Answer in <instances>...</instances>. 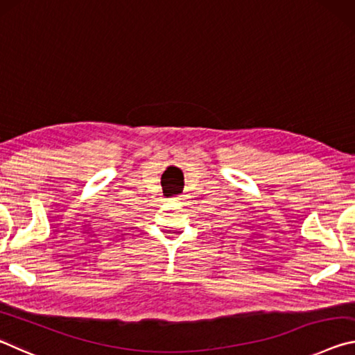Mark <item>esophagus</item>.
Returning a JSON list of instances; mask_svg holds the SVG:
<instances>
[{
    "label": "esophagus",
    "mask_w": 355,
    "mask_h": 355,
    "mask_svg": "<svg viewBox=\"0 0 355 355\" xmlns=\"http://www.w3.org/2000/svg\"><path fill=\"white\" fill-rule=\"evenodd\" d=\"M171 200L173 201H181V200H185V198H184V195H178V196H173Z\"/></svg>",
    "instance_id": "1"
}]
</instances>
